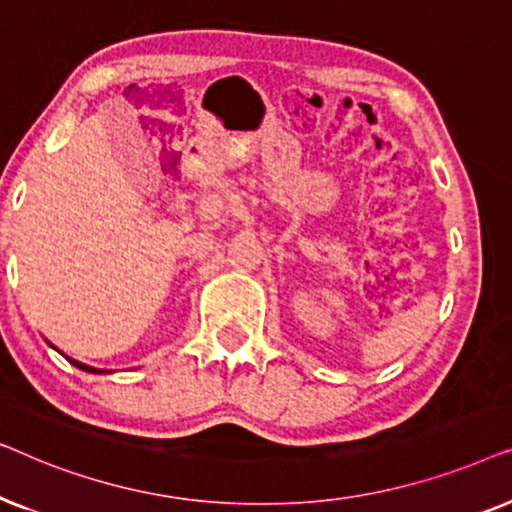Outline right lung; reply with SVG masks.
<instances>
[{
  "mask_svg": "<svg viewBox=\"0 0 512 512\" xmlns=\"http://www.w3.org/2000/svg\"><path fill=\"white\" fill-rule=\"evenodd\" d=\"M67 361L72 363V366H76V368L86 370V373H95V375H100V373H107V370H100V368H90V366H86V363H81V361H74V359H69V356H67Z\"/></svg>",
  "mask_w": 512,
  "mask_h": 512,
  "instance_id": "1",
  "label": "right lung"
}]
</instances>
